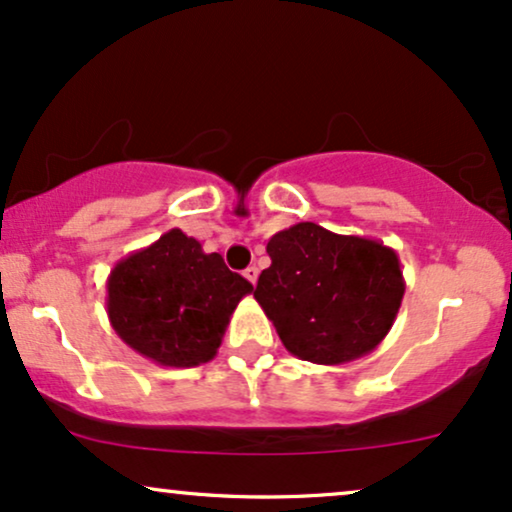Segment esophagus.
<instances>
[{"label":"esophagus","instance_id":"1","mask_svg":"<svg viewBox=\"0 0 512 512\" xmlns=\"http://www.w3.org/2000/svg\"><path fill=\"white\" fill-rule=\"evenodd\" d=\"M244 277L251 282V285H256V280H258V268H256V266H249V268L244 270Z\"/></svg>","mask_w":512,"mask_h":512}]
</instances>
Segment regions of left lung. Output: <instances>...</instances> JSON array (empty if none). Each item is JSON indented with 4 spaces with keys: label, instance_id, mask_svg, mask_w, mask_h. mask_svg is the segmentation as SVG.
<instances>
[{
    "label": "left lung",
    "instance_id": "1",
    "mask_svg": "<svg viewBox=\"0 0 512 512\" xmlns=\"http://www.w3.org/2000/svg\"><path fill=\"white\" fill-rule=\"evenodd\" d=\"M254 299L289 353L318 365L368 356L387 337L406 282L394 249L296 223L270 237Z\"/></svg>",
    "mask_w": 512,
    "mask_h": 512
}]
</instances>
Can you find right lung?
<instances>
[{"instance_id":"obj_1","label":"right lung","mask_w":512,"mask_h":512,"mask_svg":"<svg viewBox=\"0 0 512 512\" xmlns=\"http://www.w3.org/2000/svg\"><path fill=\"white\" fill-rule=\"evenodd\" d=\"M106 292L111 327L132 351L166 368H194L216 356L232 313L254 287L173 227L118 261Z\"/></svg>"}]
</instances>
